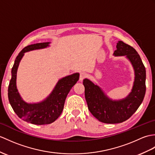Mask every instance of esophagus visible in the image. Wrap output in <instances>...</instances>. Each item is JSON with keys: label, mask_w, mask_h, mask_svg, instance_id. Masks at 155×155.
<instances>
[{"label": "esophagus", "mask_w": 155, "mask_h": 155, "mask_svg": "<svg viewBox=\"0 0 155 155\" xmlns=\"http://www.w3.org/2000/svg\"><path fill=\"white\" fill-rule=\"evenodd\" d=\"M86 74L85 73H81L80 74V77H79V80H80L81 81H83V79L86 77Z\"/></svg>", "instance_id": "esophagus-1"}]
</instances>
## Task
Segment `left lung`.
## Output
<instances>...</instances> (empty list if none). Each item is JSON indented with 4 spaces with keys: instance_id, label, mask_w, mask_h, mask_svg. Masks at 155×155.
<instances>
[{
    "instance_id": "left-lung-1",
    "label": "left lung",
    "mask_w": 155,
    "mask_h": 155,
    "mask_svg": "<svg viewBox=\"0 0 155 155\" xmlns=\"http://www.w3.org/2000/svg\"><path fill=\"white\" fill-rule=\"evenodd\" d=\"M114 56H125L134 68L135 79L131 92L121 100L110 98L102 88L88 78L83 80L89 111L105 124H118L128 120L141 105L146 91V70L138 53L131 46L118 41Z\"/></svg>"
}]
</instances>
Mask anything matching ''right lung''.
<instances>
[{
    "instance_id": "obj_1",
    "label": "right lung",
    "mask_w": 155,
    "mask_h": 155,
    "mask_svg": "<svg viewBox=\"0 0 155 155\" xmlns=\"http://www.w3.org/2000/svg\"><path fill=\"white\" fill-rule=\"evenodd\" d=\"M50 44L51 42H44L28 45L19 53L12 68V78L8 89L9 102L18 116L35 125L50 124L60 116L67 94L79 79L78 73L59 79L50 94L41 102L28 103L22 99L16 86L17 71L20 61L25 53L47 48Z\"/></svg>"
}]
</instances>
